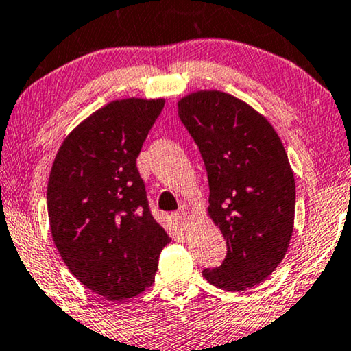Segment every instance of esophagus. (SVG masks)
<instances>
[{
    "mask_svg": "<svg viewBox=\"0 0 351 351\" xmlns=\"http://www.w3.org/2000/svg\"><path fill=\"white\" fill-rule=\"evenodd\" d=\"M176 223L180 224V227L181 229H189L191 227V224H192V218H191V215H189V211H180V213H176Z\"/></svg>",
    "mask_w": 351,
    "mask_h": 351,
    "instance_id": "esophagus-1",
    "label": "esophagus"
}]
</instances>
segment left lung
<instances>
[{"label": "left lung", "instance_id": "8db88e82", "mask_svg": "<svg viewBox=\"0 0 351 351\" xmlns=\"http://www.w3.org/2000/svg\"><path fill=\"white\" fill-rule=\"evenodd\" d=\"M178 114L204 157L206 213L227 245L221 267L202 275L226 291L253 288L278 267L294 230L295 182L283 143L267 117L215 88L180 98Z\"/></svg>", "mask_w": 351, "mask_h": 351}]
</instances>
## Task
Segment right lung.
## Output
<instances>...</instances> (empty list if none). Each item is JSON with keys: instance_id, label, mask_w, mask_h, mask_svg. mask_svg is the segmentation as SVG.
Instances as JSON below:
<instances>
[{"instance_id": "add662e5", "label": "right lung", "mask_w": 351, "mask_h": 351, "mask_svg": "<svg viewBox=\"0 0 351 351\" xmlns=\"http://www.w3.org/2000/svg\"><path fill=\"white\" fill-rule=\"evenodd\" d=\"M164 98H122L92 112L68 133L47 182L53 243L70 272L108 300L152 285L171 239L147 206L136 169Z\"/></svg>"}]
</instances>
